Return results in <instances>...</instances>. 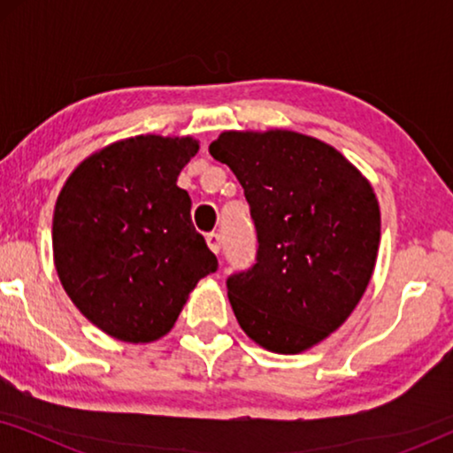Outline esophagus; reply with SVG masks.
<instances>
[{
	"label": "esophagus",
	"instance_id": "1",
	"mask_svg": "<svg viewBox=\"0 0 453 453\" xmlns=\"http://www.w3.org/2000/svg\"><path fill=\"white\" fill-rule=\"evenodd\" d=\"M206 243H208V247H210V250H212L214 253H220L222 239H220L219 233H210L208 237H206Z\"/></svg>",
	"mask_w": 453,
	"mask_h": 453
}]
</instances>
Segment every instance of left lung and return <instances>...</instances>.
<instances>
[{"instance_id":"1","label":"left lung","mask_w":453,"mask_h":453,"mask_svg":"<svg viewBox=\"0 0 453 453\" xmlns=\"http://www.w3.org/2000/svg\"><path fill=\"white\" fill-rule=\"evenodd\" d=\"M210 154L239 179L257 233L256 264L226 280L234 318L265 350L311 349L349 319L373 274V188L336 148L288 129L222 132Z\"/></svg>"}]
</instances>
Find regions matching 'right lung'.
Instances as JSON below:
<instances>
[{
  "label": "right lung",
  "mask_w": 453,
  "mask_h": 453,
  "mask_svg": "<svg viewBox=\"0 0 453 453\" xmlns=\"http://www.w3.org/2000/svg\"><path fill=\"white\" fill-rule=\"evenodd\" d=\"M200 142L135 135L82 160L53 212L55 270L86 319L121 342L171 332L196 284L219 268L177 185Z\"/></svg>",
  "instance_id": "obj_1"
}]
</instances>
